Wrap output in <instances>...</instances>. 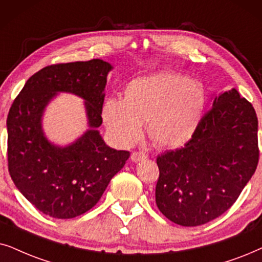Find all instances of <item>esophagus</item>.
Returning a JSON list of instances; mask_svg holds the SVG:
<instances>
[{"label": "esophagus", "instance_id": "1", "mask_svg": "<svg viewBox=\"0 0 262 262\" xmlns=\"http://www.w3.org/2000/svg\"><path fill=\"white\" fill-rule=\"evenodd\" d=\"M146 158H147V155L144 152H133L130 156L132 162H134V163L141 162V160H145Z\"/></svg>", "mask_w": 262, "mask_h": 262}]
</instances>
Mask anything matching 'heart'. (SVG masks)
<instances>
[{"label": "heart", "mask_w": 262, "mask_h": 262, "mask_svg": "<svg viewBox=\"0 0 262 262\" xmlns=\"http://www.w3.org/2000/svg\"><path fill=\"white\" fill-rule=\"evenodd\" d=\"M205 106L206 93L200 82L180 73L159 72L129 82L123 99H106L102 118L110 138L123 147L140 139L146 123L153 144L177 148L194 137Z\"/></svg>", "instance_id": "b5f03b06"}]
</instances>
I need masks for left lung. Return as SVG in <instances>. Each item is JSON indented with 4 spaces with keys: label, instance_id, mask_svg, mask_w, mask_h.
Segmentation results:
<instances>
[{
    "label": "left lung",
    "instance_id": "1",
    "mask_svg": "<svg viewBox=\"0 0 262 262\" xmlns=\"http://www.w3.org/2000/svg\"><path fill=\"white\" fill-rule=\"evenodd\" d=\"M257 162L253 105L236 89L214 95L212 109L201 118L194 137L157 158V206L175 224H206L232 206Z\"/></svg>",
    "mask_w": 262,
    "mask_h": 262
}]
</instances>
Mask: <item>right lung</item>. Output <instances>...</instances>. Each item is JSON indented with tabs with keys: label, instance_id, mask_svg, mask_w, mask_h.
I'll use <instances>...</instances> for the list:
<instances>
[{
	"label": "right lung",
	"instance_id": "right-lung-1",
	"mask_svg": "<svg viewBox=\"0 0 262 262\" xmlns=\"http://www.w3.org/2000/svg\"><path fill=\"white\" fill-rule=\"evenodd\" d=\"M113 68L99 58L49 66L27 80L10 107V177L37 210L52 218L71 219L91 210L129 158L128 151L107 146L97 129ZM60 93L85 100L88 118L86 130L64 146L51 143L42 129L45 110Z\"/></svg>",
	"mask_w": 262,
	"mask_h": 262
}]
</instances>
